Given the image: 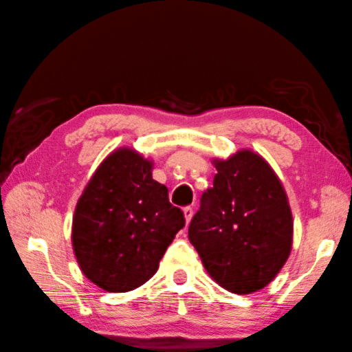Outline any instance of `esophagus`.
<instances>
[{
    "mask_svg": "<svg viewBox=\"0 0 352 352\" xmlns=\"http://www.w3.org/2000/svg\"><path fill=\"white\" fill-rule=\"evenodd\" d=\"M183 212H184V219H186V223H189L190 219H192V215H194V208L192 206H186V208L183 209Z\"/></svg>",
    "mask_w": 352,
    "mask_h": 352,
    "instance_id": "obj_1",
    "label": "esophagus"
}]
</instances>
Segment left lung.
<instances>
[{
    "mask_svg": "<svg viewBox=\"0 0 352 352\" xmlns=\"http://www.w3.org/2000/svg\"><path fill=\"white\" fill-rule=\"evenodd\" d=\"M214 186L189 225L204 270L234 294L272 282L289 257L292 214L278 177L252 151L214 160Z\"/></svg>",
    "mask_w": 352,
    "mask_h": 352,
    "instance_id": "left-lung-1",
    "label": "left lung"
}]
</instances>
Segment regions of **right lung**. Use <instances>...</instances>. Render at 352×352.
Returning <instances> with one entry per match:
<instances>
[{"mask_svg": "<svg viewBox=\"0 0 352 352\" xmlns=\"http://www.w3.org/2000/svg\"><path fill=\"white\" fill-rule=\"evenodd\" d=\"M184 226L152 162L132 149L112 152L76 203L72 245L85 276L107 292L132 291L154 276Z\"/></svg>", "mask_w": 352, "mask_h": 352, "instance_id": "right-lung-1", "label": "right lung"}]
</instances>
